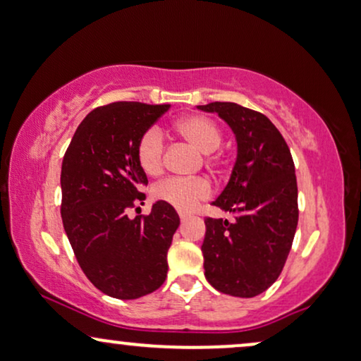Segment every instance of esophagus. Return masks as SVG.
Returning <instances> with one entry per match:
<instances>
[{
	"label": "esophagus",
	"mask_w": 361,
	"mask_h": 361,
	"mask_svg": "<svg viewBox=\"0 0 361 361\" xmlns=\"http://www.w3.org/2000/svg\"><path fill=\"white\" fill-rule=\"evenodd\" d=\"M179 217H180V221H182V222H185V221H187V219H189V217H190V215H189V214H187V212H179Z\"/></svg>",
	"instance_id": "esophagus-1"
}]
</instances>
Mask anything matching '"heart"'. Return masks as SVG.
Segmentation results:
<instances>
[{
	"mask_svg": "<svg viewBox=\"0 0 361 361\" xmlns=\"http://www.w3.org/2000/svg\"><path fill=\"white\" fill-rule=\"evenodd\" d=\"M174 130L185 139L190 146H194L199 152L205 154L207 166L215 167L221 164V154L217 149L221 147L224 133L222 128L212 118L204 114H190L177 121ZM164 135L159 129L152 128L140 135L135 146L137 162L146 174L156 176L162 171L164 166ZM154 195L164 202L171 204L179 210H190L200 200L210 195V185L204 179H164L154 187Z\"/></svg>",
	"mask_w": 361,
	"mask_h": 361,
	"instance_id": "b5f03b06",
	"label": "heart"
}]
</instances>
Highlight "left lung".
<instances>
[{"mask_svg":"<svg viewBox=\"0 0 361 361\" xmlns=\"http://www.w3.org/2000/svg\"><path fill=\"white\" fill-rule=\"evenodd\" d=\"M237 139L231 180L212 205L233 215L205 219V279L232 297H255L282 272L298 222V189L292 154L267 116L235 102H210Z\"/></svg>","mask_w":361,"mask_h":361,"instance_id":"left-lung-1","label":"left lung"}]
</instances>
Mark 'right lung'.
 I'll list each match as a JSON object with an SVG mask.
<instances>
[{"label": "right lung", "instance_id": "obj_1", "mask_svg": "<svg viewBox=\"0 0 361 361\" xmlns=\"http://www.w3.org/2000/svg\"><path fill=\"white\" fill-rule=\"evenodd\" d=\"M171 104L111 102L78 126L61 167V217L74 255L102 293L134 300L152 293L167 277V250L179 215L157 200L149 215L128 217L142 204L147 185L137 140Z\"/></svg>", "mask_w": 361, "mask_h": 361}]
</instances>
